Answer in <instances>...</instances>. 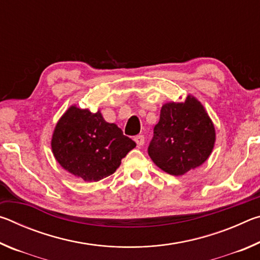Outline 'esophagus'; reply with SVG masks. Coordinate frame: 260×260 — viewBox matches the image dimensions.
<instances>
[{"label":"esophagus","mask_w":260,"mask_h":260,"mask_svg":"<svg viewBox=\"0 0 260 260\" xmlns=\"http://www.w3.org/2000/svg\"><path fill=\"white\" fill-rule=\"evenodd\" d=\"M134 141L136 142V144H138L139 147L143 146L144 144V136L143 135H136L134 138Z\"/></svg>","instance_id":"1"}]
</instances>
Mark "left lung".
Instances as JSON below:
<instances>
[{"mask_svg":"<svg viewBox=\"0 0 260 260\" xmlns=\"http://www.w3.org/2000/svg\"><path fill=\"white\" fill-rule=\"evenodd\" d=\"M215 129L199 100L188 95L182 103H165L148 148L152 161L171 175L186 174L212 152Z\"/></svg>","mask_w":260,"mask_h":260,"instance_id":"1","label":"left lung"}]
</instances>
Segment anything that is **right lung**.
Returning <instances> with one entry per match:
<instances>
[{"mask_svg":"<svg viewBox=\"0 0 260 260\" xmlns=\"http://www.w3.org/2000/svg\"><path fill=\"white\" fill-rule=\"evenodd\" d=\"M136 143L102 113L70 107L57 122L51 150L59 165L85 181L96 182L113 174Z\"/></svg>","mask_w":260,"mask_h":260,"instance_id":"obj_1","label":"right lung"}]
</instances>
